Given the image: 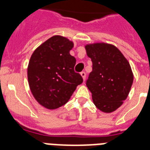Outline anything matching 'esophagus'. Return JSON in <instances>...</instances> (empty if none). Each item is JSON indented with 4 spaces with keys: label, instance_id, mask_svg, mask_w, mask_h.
I'll list each match as a JSON object with an SVG mask.
<instances>
[{
    "label": "esophagus",
    "instance_id": "obj_1",
    "mask_svg": "<svg viewBox=\"0 0 150 150\" xmlns=\"http://www.w3.org/2000/svg\"><path fill=\"white\" fill-rule=\"evenodd\" d=\"M81 75H82V79H83V80L85 81V79H86V72H85V71H82V72H81Z\"/></svg>",
    "mask_w": 150,
    "mask_h": 150
}]
</instances>
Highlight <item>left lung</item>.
<instances>
[{
	"mask_svg": "<svg viewBox=\"0 0 150 150\" xmlns=\"http://www.w3.org/2000/svg\"><path fill=\"white\" fill-rule=\"evenodd\" d=\"M86 54L93 71L86 81L94 104L105 113L116 110L126 100L133 82L131 66L122 53L112 44H87Z\"/></svg>",
	"mask_w": 150,
	"mask_h": 150,
	"instance_id": "obj_1",
	"label": "left lung"
}]
</instances>
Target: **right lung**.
I'll list each match as a JSON object with an SVG mask.
<instances>
[{
	"mask_svg": "<svg viewBox=\"0 0 150 150\" xmlns=\"http://www.w3.org/2000/svg\"><path fill=\"white\" fill-rule=\"evenodd\" d=\"M73 42L61 36L48 39L32 54L28 81L34 98L47 109L54 110L68 102L83 82L75 72L76 60L70 54Z\"/></svg>",
	"mask_w": 150,
	"mask_h": 150,
	"instance_id": "1",
	"label": "right lung"
}]
</instances>
